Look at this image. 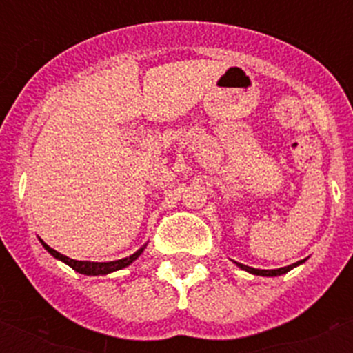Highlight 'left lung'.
<instances>
[{
  "label": "left lung",
  "instance_id": "1",
  "mask_svg": "<svg viewBox=\"0 0 353 353\" xmlns=\"http://www.w3.org/2000/svg\"><path fill=\"white\" fill-rule=\"evenodd\" d=\"M299 263H302V262L291 263V265H288V268H280V269H254V268H249V265H243V263H238V265H240L241 269L249 271V273H252V274H260V276H276V274L288 273L290 269H293L295 265H299Z\"/></svg>",
  "mask_w": 353,
  "mask_h": 353
}]
</instances>
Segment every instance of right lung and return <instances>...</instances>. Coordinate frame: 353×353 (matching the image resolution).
Here are the masks:
<instances>
[{"label":"right lung","instance_id":"1","mask_svg":"<svg viewBox=\"0 0 353 353\" xmlns=\"http://www.w3.org/2000/svg\"><path fill=\"white\" fill-rule=\"evenodd\" d=\"M41 243H43V241H41ZM43 247H46L47 251L51 252L52 256L58 258V260H62V262H65L68 265H71L74 271H79V273H82V274L113 273V271H117V269H122V268H126V265H130V263H132L133 260H137L139 254L144 251V247H143V249H139L137 252H133L132 256L122 258V260H115V262H80V260H73V258L63 256L62 252L54 251V249H51V247L47 245V243H43Z\"/></svg>","mask_w":353,"mask_h":353}]
</instances>
